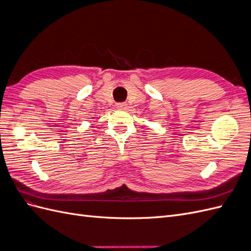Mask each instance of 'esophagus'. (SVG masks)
I'll return each instance as SVG.
<instances>
[{
    "mask_svg": "<svg viewBox=\"0 0 251 251\" xmlns=\"http://www.w3.org/2000/svg\"><path fill=\"white\" fill-rule=\"evenodd\" d=\"M116 107H117V109H120V110H126L127 107V103L126 102H118L116 104Z\"/></svg>",
    "mask_w": 251,
    "mask_h": 251,
    "instance_id": "34e87169",
    "label": "esophagus"
}]
</instances>
